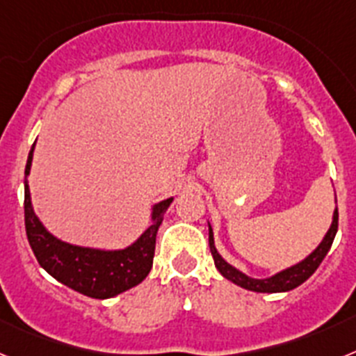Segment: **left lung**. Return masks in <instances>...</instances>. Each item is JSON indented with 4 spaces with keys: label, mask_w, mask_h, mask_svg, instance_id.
Listing matches in <instances>:
<instances>
[{
    "label": "left lung",
    "mask_w": 356,
    "mask_h": 356,
    "mask_svg": "<svg viewBox=\"0 0 356 356\" xmlns=\"http://www.w3.org/2000/svg\"><path fill=\"white\" fill-rule=\"evenodd\" d=\"M337 228H339V212L337 209H335V212H333V221L328 229V234L325 235V238H323V242H321L319 246L314 250V253L308 254L303 262L296 264V266L289 267V269H285V271L278 273V275L266 280L250 278V276H246L244 273L237 271L235 267L229 266L228 262H225L221 254L217 253L216 246H213L212 228L209 229L210 232L209 244H210V251H212L213 264H216V267L219 269V273H221L226 280L234 282L235 285L253 292H287V291H292V289H296L298 285H301L303 282H307V280L316 273L319 264L323 262V259L326 257L330 248H332L333 238H335V234H337Z\"/></svg>",
    "instance_id": "left-lung-1"
}]
</instances>
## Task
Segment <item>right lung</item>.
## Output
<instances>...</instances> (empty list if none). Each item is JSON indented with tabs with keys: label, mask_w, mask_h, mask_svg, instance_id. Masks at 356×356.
<instances>
[{
	"label": "right lung",
	"mask_w": 356,
	"mask_h": 356,
	"mask_svg": "<svg viewBox=\"0 0 356 356\" xmlns=\"http://www.w3.org/2000/svg\"><path fill=\"white\" fill-rule=\"evenodd\" d=\"M33 147L35 144L31 146L24 169V226L37 262L60 284L96 300L114 298L139 285L151 271L155 257L156 232L172 197L160 201L159 205L153 207V225L127 250L102 251L72 246L53 237L31 209L26 178L30 175Z\"/></svg>",
	"instance_id": "right-lung-1"
}]
</instances>
